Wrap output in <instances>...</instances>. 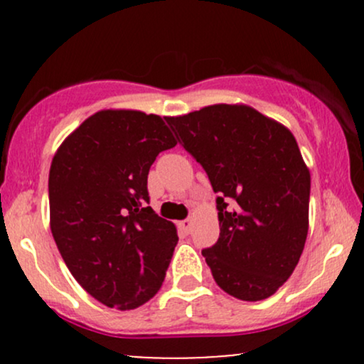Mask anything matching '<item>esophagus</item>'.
Returning a JSON list of instances; mask_svg holds the SVG:
<instances>
[{
  "instance_id": "esophagus-1",
  "label": "esophagus",
  "mask_w": 364,
  "mask_h": 364,
  "mask_svg": "<svg viewBox=\"0 0 364 364\" xmlns=\"http://www.w3.org/2000/svg\"><path fill=\"white\" fill-rule=\"evenodd\" d=\"M178 225H179V229L185 232V235H188V232L191 231V228H193V223H191V219H185V220H181Z\"/></svg>"
}]
</instances>
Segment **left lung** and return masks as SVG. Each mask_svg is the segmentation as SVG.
Wrapping results in <instances>:
<instances>
[{
  "label": "left lung",
  "mask_w": 364,
  "mask_h": 364,
  "mask_svg": "<svg viewBox=\"0 0 364 364\" xmlns=\"http://www.w3.org/2000/svg\"><path fill=\"white\" fill-rule=\"evenodd\" d=\"M166 121L219 195V240L202 250L217 286L243 301L269 298L294 272L308 235L310 171L296 139L245 104Z\"/></svg>",
  "instance_id": "8db88e82"
}]
</instances>
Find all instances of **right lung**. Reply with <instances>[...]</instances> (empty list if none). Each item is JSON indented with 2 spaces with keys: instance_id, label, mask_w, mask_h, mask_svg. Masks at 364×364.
I'll list each match as a JSON object with an SVG mask.
<instances>
[{
  "instance_id": "1",
  "label": "right lung",
  "mask_w": 364,
  "mask_h": 364,
  "mask_svg": "<svg viewBox=\"0 0 364 364\" xmlns=\"http://www.w3.org/2000/svg\"><path fill=\"white\" fill-rule=\"evenodd\" d=\"M176 140L157 114L104 109L66 136L49 169L51 232L92 298L135 310L164 282L176 225L149 207L147 176Z\"/></svg>"
}]
</instances>
